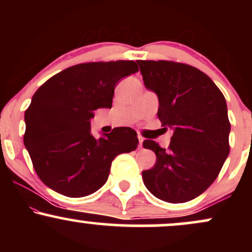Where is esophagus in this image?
<instances>
[{"label":"esophagus","instance_id":"1","mask_svg":"<svg viewBox=\"0 0 252 252\" xmlns=\"http://www.w3.org/2000/svg\"><path fill=\"white\" fill-rule=\"evenodd\" d=\"M143 141H144V138L142 137V136H138V147H140V148H142Z\"/></svg>","mask_w":252,"mask_h":252}]
</instances>
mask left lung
<instances>
[{
    "mask_svg": "<svg viewBox=\"0 0 252 252\" xmlns=\"http://www.w3.org/2000/svg\"><path fill=\"white\" fill-rule=\"evenodd\" d=\"M144 85L158 97V117L173 129L168 148L146 140L156 154L143 170L146 187L161 200H192L216 180L230 152L231 124L224 94L212 79L193 66L168 60H137Z\"/></svg>",
    "mask_w": 252,
    "mask_h": 252,
    "instance_id": "8db88e82",
    "label": "left lung"
}]
</instances>
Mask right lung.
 Instances as JSON below:
<instances>
[{
  "instance_id": "right-lung-1",
  "label": "right lung",
  "mask_w": 252,
  "mask_h": 252,
  "mask_svg": "<svg viewBox=\"0 0 252 252\" xmlns=\"http://www.w3.org/2000/svg\"><path fill=\"white\" fill-rule=\"evenodd\" d=\"M137 71L132 60L78 63L36 90L25 112L24 143L46 186L70 198L92 194L108 180L114 158L137 148L129 126L100 138L90 126L94 110L111 108L118 80Z\"/></svg>"
}]
</instances>
